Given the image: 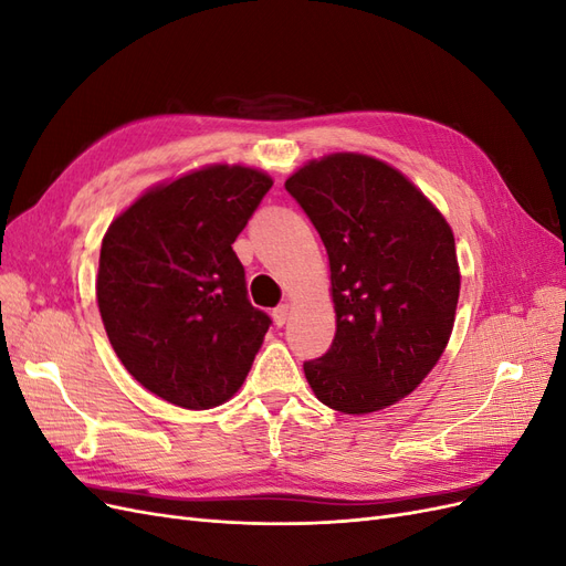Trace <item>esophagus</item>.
Here are the masks:
<instances>
[{"label":"esophagus","mask_w":566,"mask_h":566,"mask_svg":"<svg viewBox=\"0 0 566 566\" xmlns=\"http://www.w3.org/2000/svg\"><path fill=\"white\" fill-rule=\"evenodd\" d=\"M290 318V304H279L276 310H273V321H276V325L281 328V325H285Z\"/></svg>","instance_id":"esophagus-1"}]
</instances>
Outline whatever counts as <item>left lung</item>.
Segmentation results:
<instances>
[{"mask_svg": "<svg viewBox=\"0 0 566 566\" xmlns=\"http://www.w3.org/2000/svg\"><path fill=\"white\" fill-rule=\"evenodd\" d=\"M328 252L337 331L304 361L318 401L342 413L397 403L434 368L453 331L460 271L447 219L397 169L356 153L285 181Z\"/></svg>", "mask_w": 566, "mask_h": 566, "instance_id": "obj_1", "label": "left lung"}]
</instances>
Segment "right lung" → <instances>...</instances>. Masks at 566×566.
<instances>
[{"mask_svg":"<svg viewBox=\"0 0 566 566\" xmlns=\"http://www.w3.org/2000/svg\"><path fill=\"white\" fill-rule=\"evenodd\" d=\"M271 184L250 167H205L153 188L104 235L96 300L108 339L169 403H224L262 347L271 318L250 304L231 245Z\"/></svg>","mask_w":566,"mask_h":566,"instance_id":"obj_1","label":"right lung"}]
</instances>
